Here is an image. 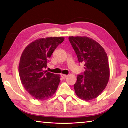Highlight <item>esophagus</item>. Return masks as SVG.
Masks as SVG:
<instances>
[{
    "instance_id": "1",
    "label": "esophagus",
    "mask_w": 128,
    "mask_h": 128,
    "mask_svg": "<svg viewBox=\"0 0 128 128\" xmlns=\"http://www.w3.org/2000/svg\"><path fill=\"white\" fill-rule=\"evenodd\" d=\"M61 76H62V78H63V79H66V78L68 77V75H65V74H62L61 75Z\"/></svg>"
}]
</instances>
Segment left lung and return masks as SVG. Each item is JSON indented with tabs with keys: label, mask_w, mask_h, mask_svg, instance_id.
Instances as JSON below:
<instances>
[{
	"label": "left lung",
	"mask_w": 128,
	"mask_h": 128,
	"mask_svg": "<svg viewBox=\"0 0 128 128\" xmlns=\"http://www.w3.org/2000/svg\"><path fill=\"white\" fill-rule=\"evenodd\" d=\"M69 41L85 71L78 75L75 92L80 99L90 100L101 94L109 81L110 70L107 53L96 40L88 37H69Z\"/></svg>",
	"instance_id": "8db88e82"
}]
</instances>
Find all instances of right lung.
Here are the masks:
<instances>
[{
    "mask_svg": "<svg viewBox=\"0 0 128 128\" xmlns=\"http://www.w3.org/2000/svg\"><path fill=\"white\" fill-rule=\"evenodd\" d=\"M64 37L43 38L28 44L23 51L18 66L20 80L24 88L34 99L44 100L56 93L60 75L47 72L49 59Z\"/></svg>",
    "mask_w": 128,
    "mask_h": 128,
    "instance_id": "1",
    "label": "right lung"
}]
</instances>
